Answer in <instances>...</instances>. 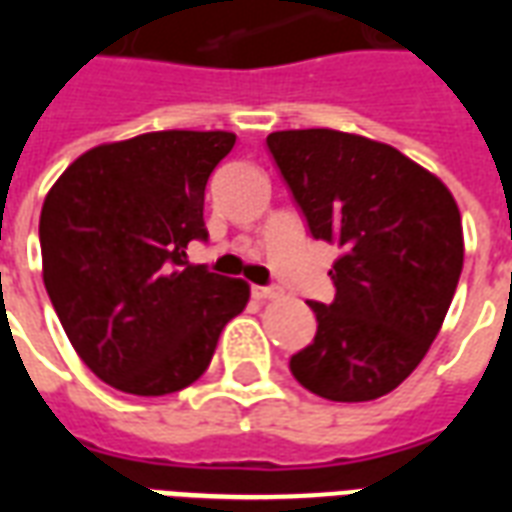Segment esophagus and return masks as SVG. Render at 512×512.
I'll return each instance as SVG.
<instances>
[{"label":"esophagus","instance_id":"esophagus-1","mask_svg":"<svg viewBox=\"0 0 512 512\" xmlns=\"http://www.w3.org/2000/svg\"><path fill=\"white\" fill-rule=\"evenodd\" d=\"M252 296H255L257 301H274V299H279V296H282V290H279V288H260V285H255V288H252Z\"/></svg>","mask_w":512,"mask_h":512}]
</instances>
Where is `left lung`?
Returning a JSON list of instances; mask_svg holds the SVG:
<instances>
[{"label":"left lung","mask_w":512,"mask_h":512,"mask_svg":"<svg viewBox=\"0 0 512 512\" xmlns=\"http://www.w3.org/2000/svg\"><path fill=\"white\" fill-rule=\"evenodd\" d=\"M266 142L312 238L340 249L334 301L310 304L318 332L290 373L326 400H376L417 370L450 310L463 268L458 202L433 172L367 136L301 128Z\"/></svg>","instance_id":"left-lung-1"}]
</instances>
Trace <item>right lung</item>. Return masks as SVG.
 Instances as JSON below:
<instances>
[{"label": "right lung", "mask_w": 512, "mask_h": 512, "mask_svg": "<svg viewBox=\"0 0 512 512\" xmlns=\"http://www.w3.org/2000/svg\"><path fill=\"white\" fill-rule=\"evenodd\" d=\"M230 131H150L87 150L40 211L43 282L73 351L120 392L158 397L208 370L249 285L186 263L208 238L205 183Z\"/></svg>", "instance_id": "obj_1"}]
</instances>
